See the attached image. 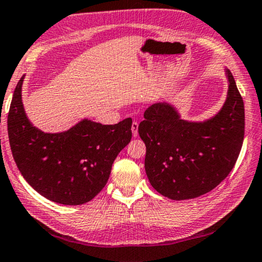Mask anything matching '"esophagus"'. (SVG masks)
I'll use <instances>...</instances> for the list:
<instances>
[{
    "instance_id": "obj_1",
    "label": "esophagus",
    "mask_w": 262,
    "mask_h": 262,
    "mask_svg": "<svg viewBox=\"0 0 262 262\" xmlns=\"http://www.w3.org/2000/svg\"><path fill=\"white\" fill-rule=\"evenodd\" d=\"M138 127H139V123H138V122H134V123H132L131 130H132V135H134V137L138 136Z\"/></svg>"
}]
</instances>
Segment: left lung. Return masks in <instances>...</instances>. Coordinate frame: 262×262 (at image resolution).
<instances>
[{
  "label": "left lung",
  "instance_id": "1",
  "mask_svg": "<svg viewBox=\"0 0 262 262\" xmlns=\"http://www.w3.org/2000/svg\"><path fill=\"white\" fill-rule=\"evenodd\" d=\"M226 76V102L204 122L185 121L168 102L146 109L138 132L146 145V175L160 194L193 199L212 191L232 170L244 140L245 112L228 69Z\"/></svg>",
  "mask_w": 262,
  "mask_h": 262
}]
</instances>
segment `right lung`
Wrapping results in <instances>:
<instances>
[{
  "label": "right lung",
  "mask_w": 262,
  "mask_h": 262,
  "mask_svg": "<svg viewBox=\"0 0 262 262\" xmlns=\"http://www.w3.org/2000/svg\"><path fill=\"white\" fill-rule=\"evenodd\" d=\"M20 78L8 115L12 157L25 181L45 198L82 205L107 184L118 153L130 143L132 119L102 125L84 118L64 132L47 134L30 122L21 101Z\"/></svg>",
  "instance_id": "obj_1"
}]
</instances>
